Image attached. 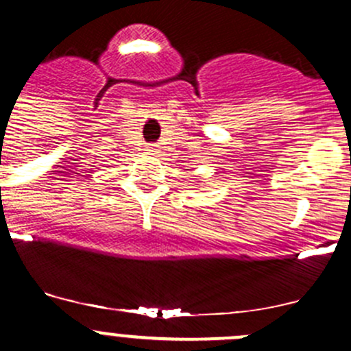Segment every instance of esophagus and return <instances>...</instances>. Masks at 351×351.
Masks as SVG:
<instances>
[{"mask_svg":"<svg viewBox=\"0 0 351 351\" xmlns=\"http://www.w3.org/2000/svg\"><path fill=\"white\" fill-rule=\"evenodd\" d=\"M155 145H148V152H155Z\"/></svg>","mask_w":351,"mask_h":351,"instance_id":"obj_1","label":"esophagus"}]
</instances>
